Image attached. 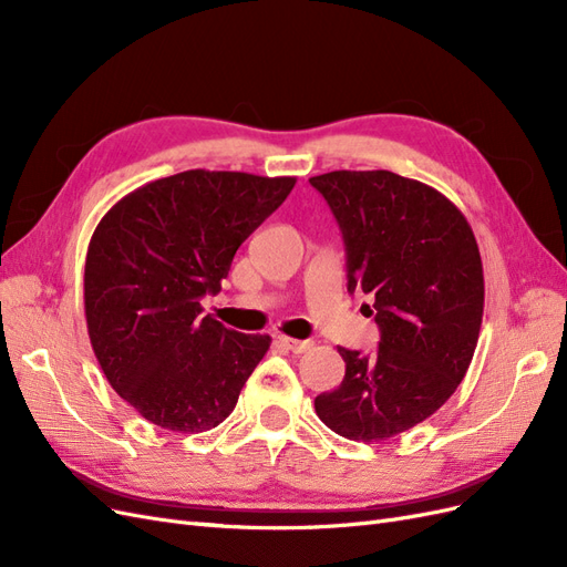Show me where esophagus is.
Segmentation results:
<instances>
[{"instance_id": "34e87169", "label": "esophagus", "mask_w": 567, "mask_h": 567, "mask_svg": "<svg viewBox=\"0 0 567 567\" xmlns=\"http://www.w3.org/2000/svg\"><path fill=\"white\" fill-rule=\"evenodd\" d=\"M279 342H281L286 350L296 352V354H302V352H307V350L312 348L310 340H296V338H288V336H279Z\"/></svg>"}]
</instances>
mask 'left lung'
<instances>
[{
    "label": "left lung",
    "instance_id": "obj_1",
    "mask_svg": "<svg viewBox=\"0 0 567 567\" xmlns=\"http://www.w3.org/2000/svg\"><path fill=\"white\" fill-rule=\"evenodd\" d=\"M310 184L329 203L348 255V290L373 298L375 354L338 348L346 379L315 400L348 440L381 442L433 416L466 375L485 307L468 219L437 188L388 169H336Z\"/></svg>",
    "mask_w": 567,
    "mask_h": 567
}]
</instances>
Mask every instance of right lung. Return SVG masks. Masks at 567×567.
I'll return each instance as SVG.
<instances>
[{
  "instance_id": "obj_1",
  "label": "right lung",
  "mask_w": 567,
  "mask_h": 567,
  "mask_svg": "<svg viewBox=\"0 0 567 567\" xmlns=\"http://www.w3.org/2000/svg\"><path fill=\"white\" fill-rule=\"evenodd\" d=\"M296 177L186 173L148 182L101 217L84 262V317L109 383L175 433L225 421L269 336L203 317L246 238L279 208Z\"/></svg>"
}]
</instances>
